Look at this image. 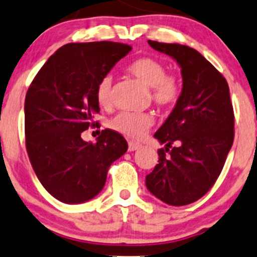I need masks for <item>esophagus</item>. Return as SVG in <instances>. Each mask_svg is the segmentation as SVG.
I'll return each mask as SVG.
<instances>
[{"label": "esophagus", "instance_id": "obj_1", "mask_svg": "<svg viewBox=\"0 0 257 257\" xmlns=\"http://www.w3.org/2000/svg\"><path fill=\"white\" fill-rule=\"evenodd\" d=\"M140 148H142V145H140V144L134 143V142H129V143H128V150L131 151V152L139 150Z\"/></svg>", "mask_w": 257, "mask_h": 257}]
</instances>
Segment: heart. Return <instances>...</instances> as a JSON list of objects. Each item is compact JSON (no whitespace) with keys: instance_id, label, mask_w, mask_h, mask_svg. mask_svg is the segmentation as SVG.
Listing matches in <instances>:
<instances>
[{"instance_id":"b5f03b06","label":"heart","mask_w":257,"mask_h":257,"mask_svg":"<svg viewBox=\"0 0 257 257\" xmlns=\"http://www.w3.org/2000/svg\"><path fill=\"white\" fill-rule=\"evenodd\" d=\"M126 70L146 86L150 87L151 100L159 108H171L179 100L182 94L180 79L176 74L167 73V67L161 60L144 56L132 62ZM96 100L98 105L102 107L111 105V75H105L98 80L96 85ZM152 124H154V117L150 113L124 111L115 114L109 120L108 125L117 133L138 139L150 129Z\"/></svg>"}]
</instances>
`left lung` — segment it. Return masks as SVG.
I'll return each instance as SVG.
<instances>
[{"label":"left lung","instance_id":"1","mask_svg":"<svg viewBox=\"0 0 257 257\" xmlns=\"http://www.w3.org/2000/svg\"><path fill=\"white\" fill-rule=\"evenodd\" d=\"M182 68L183 89L176 107L154 137L159 163L146 176L149 191L172 206L196 201L221 174L234 140V112L223 75L196 50L149 40Z\"/></svg>","mask_w":257,"mask_h":257}]
</instances>
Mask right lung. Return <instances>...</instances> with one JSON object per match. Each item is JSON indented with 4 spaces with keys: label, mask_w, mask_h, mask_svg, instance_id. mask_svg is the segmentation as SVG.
<instances>
[{
    "label": "right lung",
    "mask_w": 257,
    "mask_h": 257,
    "mask_svg": "<svg viewBox=\"0 0 257 257\" xmlns=\"http://www.w3.org/2000/svg\"><path fill=\"white\" fill-rule=\"evenodd\" d=\"M129 45L112 41L62 46L41 67L25 96V145L36 177L64 204H81L102 190L107 171L128 150L125 139L105 129L96 144L81 139L100 112L96 85ZM97 123V122H96Z\"/></svg>",
    "instance_id": "obj_1"
}]
</instances>
